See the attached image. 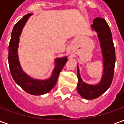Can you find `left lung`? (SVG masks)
<instances>
[{"mask_svg": "<svg viewBox=\"0 0 124 124\" xmlns=\"http://www.w3.org/2000/svg\"><path fill=\"white\" fill-rule=\"evenodd\" d=\"M92 27L98 32V36L100 42L104 58V74L100 83L96 85H90L82 81L78 68L77 90L82 98L88 100L98 98L109 88L113 80L116 62L115 48L112 32L106 20L101 18H96L93 20Z\"/></svg>", "mask_w": 124, "mask_h": 124, "instance_id": "1", "label": "left lung"}]
</instances>
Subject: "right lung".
I'll return each instance as SVG.
<instances>
[{
  "instance_id": "1",
  "label": "right lung",
  "mask_w": 124,
  "mask_h": 124,
  "mask_svg": "<svg viewBox=\"0 0 124 124\" xmlns=\"http://www.w3.org/2000/svg\"><path fill=\"white\" fill-rule=\"evenodd\" d=\"M32 14L26 15L14 26L8 47V64L10 70L14 80L18 86L32 95H42L48 93L53 88L58 78L60 72L67 62V58L56 59V66L50 78L46 80H38L31 78L24 72L20 67L18 57V46L19 36L24 26Z\"/></svg>"
}]
</instances>
